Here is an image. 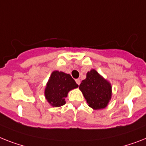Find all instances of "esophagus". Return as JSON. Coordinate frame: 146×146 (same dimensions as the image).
Wrapping results in <instances>:
<instances>
[{
    "mask_svg": "<svg viewBox=\"0 0 146 146\" xmlns=\"http://www.w3.org/2000/svg\"><path fill=\"white\" fill-rule=\"evenodd\" d=\"M76 83L79 85V84H80V79H76Z\"/></svg>",
    "mask_w": 146,
    "mask_h": 146,
    "instance_id": "esophagus-1",
    "label": "esophagus"
}]
</instances>
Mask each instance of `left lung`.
Instances as JSON below:
<instances>
[{
  "label": "left lung",
  "mask_w": 146,
  "mask_h": 146,
  "mask_svg": "<svg viewBox=\"0 0 146 146\" xmlns=\"http://www.w3.org/2000/svg\"><path fill=\"white\" fill-rule=\"evenodd\" d=\"M79 89L88 106L93 110L106 107L112 97V86L109 82L95 70H91L86 74V79L79 85Z\"/></svg>",
  "instance_id": "left-lung-1"
}]
</instances>
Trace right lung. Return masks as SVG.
<instances>
[{
	"mask_svg": "<svg viewBox=\"0 0 146 146\" xmlns=\"http://www.w3.org/2000/svg\"><path fill=\"white\" fill-rule=\"evenodd\" d=\"M78 86L70 74L54 70L46 84L45 97L51 106L59 107L65 104L68 92Z\"/></svg>",
	"mask_w": 146,
	"mask_h": 146,
	"instance_id": "right-lung-1",
	"label": "right lung"
}]
</instances>
